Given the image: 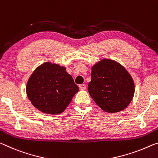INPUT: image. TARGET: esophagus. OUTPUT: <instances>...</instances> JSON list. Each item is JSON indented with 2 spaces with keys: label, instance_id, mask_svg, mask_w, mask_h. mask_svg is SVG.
<instances>
[{
  "label": "esophagus",
  "instance_id": "1",
  "mask_svg": "<svg viewBox=\"0 0 158 158\" xmlns=\"http://www.w3.org/2000/svg\"><path fill=\"white\" fill-rule=\"evenodd\" d=\"M79 87L81 90H84V89H86V86L85 84H81V85H79Z\"/></svg>",
  "mask_w": 158,
  "mask_h": 158
}]
</instances>
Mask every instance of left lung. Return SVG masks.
Instances as JSON below:
<instances>
[{
    "mask_svg": "<svg viewBox=\"0 0 158 158\" xmlns=\"http://www.w3.org/2000/svg\"><path fill=\"white\" fill-rule=\"evenodd\" d=\"M89 92L95 102L106 112H117L129 106L134 97V80L118 62L103 59L91 68Z\"/></svg>",
    "mask_w": 158,
    "mask_h": 158,
    "instance_id": "1",
    "label": "left lung"
}]
</instances>
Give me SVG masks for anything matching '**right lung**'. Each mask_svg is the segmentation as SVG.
<instances>
[{
    "mask_svg": "<svg viewBox=\"0 0 158 158\" xmlns=\"http://www.w3.org/2000/svg\"><path fill=\"white\" fill-rule=\"evenodd\" d=\"M26 91L29 101L39 111L58 114L69 106L79 87L65 67L47 62L34 70Z\"/></svg>",
    "mask_w": 158,
    "mask_h": 158,
    "instance_id": "right-lung-1",
    "label": "right lung"
}]
</instances>
